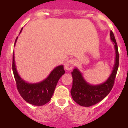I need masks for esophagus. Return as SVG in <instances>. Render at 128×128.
I'll use <instances>...</instances> for the list:
<instances>
[{
  "instance_id": "34e87169",
  "label": "esophagus",
  "mask_w": 128,
  "mask_h": 128,
  "mask_svg": "<svg viewBox=\"0 0 128 128\" xmlns=\"http://www.w3.org/2000/svg\"><path fill=\"white\" fill-rule=\"evenodd\" d=\"M74 60L73 59H70L69 60H67L64 64V66L66 70H71L72 69V68L74 66Z\"/></svg>"
}]
</instances>
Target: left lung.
Masks as SVG:
<instances>
[{"mask_svg": "<svg viewBox=\"0 0 128 128\" xmlns=\"http://www.w3.org/2000/svg\"><path fill=\"white\" fill-rule=\"evenodd\" d=\"M110 38L115 47V64L110 76L105 82L97 85H92L86 81L78 68H75L72 72L71 96L73 100L80 106L88 107L98 103L108 96L114 86L119 63V56L117 42L112 30L110 31Z\"/></svg>", "mask_w": 128, "mask_h": 128, "instance_id": "obj_1", "label": "left lung"}]
</instances>
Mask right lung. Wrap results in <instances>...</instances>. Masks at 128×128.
<instances>
[{"label":"right lung","mask_w":128,"mask_h":128,"mask_svg":"<svg viewBox=\"0 0 128 128\" xmlns=\"http://www.w3.org/2000/svg\"><path fill=\"white\" fill-rule=\"evenodd\" d=\"M22 29H21L20 33L22 32ZM17 38L18 37L16 38L14 46ZM12 69L19 94L26 102L34 106H43L50 100L60 78L65 72L63 65H60L54 68L48 76L41 82L36 83L27 82L18 74L14 62V52L13 53Z\"/></svg>","instance_id":"obj_1"}]
</instances>
